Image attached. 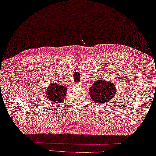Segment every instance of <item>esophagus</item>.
Listing matches in <instances>:
<instances>
[{"instance_id": "1", "label": "esophagus", "mask_w": 156, "mask_h": 156, "mask_svg": "<svg viewBox=\"0 0 156 156\" xmlns=\"http://www.w3.org/2000/svg\"><path fill=\"white\" fill-rule=\"evenodd\" d=\"M81 83H76L75 84V86H81Z\"/></svg>"}]
</instances>
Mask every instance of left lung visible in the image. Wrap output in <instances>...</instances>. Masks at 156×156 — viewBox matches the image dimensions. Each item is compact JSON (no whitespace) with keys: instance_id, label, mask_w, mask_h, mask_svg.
Instances as JSON below:
<instances>
[{"instance_id":"left-lung-1","label":"left lung","mask_w":156,"mask_h":156,"mask_svg":"<svg viewBox=\"0 0 156 156\" xmlns=\"http://www.w3.org/2000/svg\"><path fill=\"white\" fill-rule=\"evenodd\" d=\"M89 91L91 99L97 103L102 105L108 103L116 93L115 83L100 79L93 83Z\"/></svg>"}]
</instances>
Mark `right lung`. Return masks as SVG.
<instances>
[{
    "mask_svg": "<svg viewBox=\"0 0 156 156\" xmlns=\"http://www.w3.org/2000/svg\"><path fill=\"white\" fill-rule=\"evenodd\" d=\"M67 87L58 83H51L48 87L45 95L49 101L61 102L64 101L67 94Z\"/></svg>",
    "mask_w": 156,
    "mask_h": 156,
    "instance_id": "obj_1",
    "label": "right lung"
}]
</instances>
